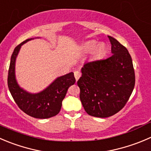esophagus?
<instances>
[{"label": "esophagus", "mask_w": 151, "mask_h": 151, "mask_svg": "<svg viewBox=\"0 0 151 151\" xmlns=\"http://www.w3.org/2000/svg\"><path fill=\"white\" fill-rule=\"evenodd\" d=\"M74 77H75L76 80H78L79 78L81 77V72H80V71H75L74 72Z\"/></svg>", "instance_id": "34e87169"}]
</instances>
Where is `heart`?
Instances as JSON below:
<instances>
[{
    "label": "heart",
    "instance_id": "heart-1",
    "mask_svg": "<svg viewBox=\"0 0 151 151\" xmlns=\"http://www.w3.org/2000/svg\"><path fill=\"white\" fill-rule=\"evenodd\" d=\"M96 42L94 41V40H92V41H89L84 46V49L86 52H91L93 49H94L95 47L96 48H95L94 50V54L96 55H99L104 52L105 50V46L104 44L102 43H100V44L97 45L96 46Z\"/></svg>",
    "mask_w": 151,
    "mask_h": 151
}]
</instances>
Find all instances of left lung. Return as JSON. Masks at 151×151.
Here are the masks:
<instances>
[{"instance_id":"8db88e82","label":"left lung","mask_w":151,"mask_h":151,"mask_svg":"<svg viewBox=\"0 0 151 151\" xmlns=\"http://www.w3.org/2000/svg\"><path fill=\"white\" fill-rule=\"evenodd\" d=\"M113 55L84 64L77 81L80 99L88 114L105 118L126 105L135 86V73L128 49L108 36Z\"/></svg>"}]
</instances>
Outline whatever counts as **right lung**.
Returning <instances> with one entry per match:
<instances>
[{
  "instance_id": "obj_1",
  "label": "right lung",
  "mask_w": 151,
  "mask_h": 151,
  "mask_svg": "<svg viewBox=\"0 0 151 151\" xmlns=\"http://www.w3.org/2000/svg\"><path fill=\"white\" fill-rule=\"evenodd\" d=\"M30 40L22 42L14 49L11 57L7 83L14 102L21 111L37 119H47L58 114L68 88L74 85L76 80L74 73L71 72L58 77L47 88L36 94L29 93L20 88L14 76L15 60L22 45Z\"/></svg>"
}]
</instances>
